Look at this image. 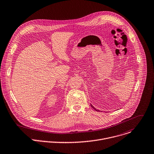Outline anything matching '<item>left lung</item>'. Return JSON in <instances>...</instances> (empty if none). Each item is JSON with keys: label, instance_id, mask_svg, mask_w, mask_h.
I'll return each instance as SVG.
<instances>
[{"label": "left lung", "instance_id": "8db88e82", "mask_svg": "<svg viewBox=\"0 0 154 154\" xmlns=\"http://www.w3.org/2000/svg\"><path fill=\"white\" fill-rule=\"evenodd\" d=\"M91 107H92V108H93L94 110H95V111H100L99 110H97V109L95 108H94V106H92L91 104Z\"/></svg>", "mask_w": 154, "mask_h": 154}]
</instances>
